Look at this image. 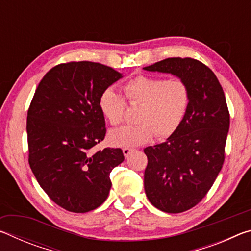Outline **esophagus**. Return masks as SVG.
I'll return each mask as SVG.
<instances>
[{
  "instance_id": "esophagus-1",
  "label": "esophagus",
  "mask_w": 251,
  "mask_h": 251,
  "mask_svg": "<svg viewBox=\"0 0 251 251\" xmlns=\"http://www.w3.org/2000/svg\"><path fill=\"white\" fill-rule=\"evenodd\" d=\"M131 151H134V150L133 148H129V147H125V148H123V154H124V156L126 157H128L129 156V154Z\"/></svg>"
}]
</instances>
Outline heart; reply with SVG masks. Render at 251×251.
I'll use <instances>...</instances> for the list:
<instances>
[{"label": "heart", "mask_w": 251, "mask_h": 251, "mask_svg": "<svg viewBox=\"0 0 251 251\" xmlns=\"http://www.w3.org/2000/svg\"><path fill=\"white\" fill-rule=\"evenodd\" d=\"M126 100L139 105L136 121L109 133V142L118 147H134L156 137L171 136L180 125L189 105V88L180 78L164 79L157 76L138 75L124 85ZM100 113L110 125L124 120L125 100L113 87L101 93L99 100Z\"/></svg>", "instance_id": "b5f03b06"}]
</instances>
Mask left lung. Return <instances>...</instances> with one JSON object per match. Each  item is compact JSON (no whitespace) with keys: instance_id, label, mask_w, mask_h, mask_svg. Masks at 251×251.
I'll list each match as a JSON object with an SVG mask.
<instances>
[{"instance_id":"1","label":"left lung","mask_w":251,"mask_h":251,"mask_svg":"<svg viewBox=\"0 0 251 251\" xmlns=\"http://www.w3.org/2000/svg\"><path fill=\"white\" fill-rule=\"evenodd\" d=\"M143 70L172 74L189 88V105L178 128L166 142L144 150L148 201L161 211L178 214L196 206L222 171L230 120L226 97L214 72L197 59L166 58Z\"/></svg>"}]
</instances>
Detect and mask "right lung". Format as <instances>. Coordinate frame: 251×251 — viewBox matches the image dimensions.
<instances>
[{"label":"right lung","instance_id":"obj_1","mask_svg":"<svg viewBox=\"0 0 251 251\" xmlns=\"http://www.w3.org/2000/svg\"><path fill=\"white\" fill-rule=\"evenodd\" d=\"M123 77L112 67L71 62L49 71L37 86L26 121L28 163L42 189L72 212L103 203L109 174L124 161L121 148H92L105 137L100 94Z\"/></svg>","mask_w":251,"mask_h":251}]
</instances>
